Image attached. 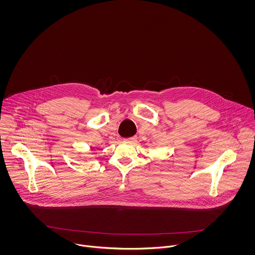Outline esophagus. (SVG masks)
I'll use <instances>...</instances> for the list:
<instances>
[{"label": "esophagus", "instance_id": "esophagus-1", "mask_svg": "<svg viewBox=\"0 0 255 255\" xmlns=\"http://www.w3.org/2000/svg\"><path fill=\"white\" fill-rule=\"evenodd\" d=\"M135 139H136V137H135V136H131V137H128V138H124V140H125L126 142H133V141H135Z\"/></svg>", "mask_w": 255, "mask_h": 255}]
</instances>
